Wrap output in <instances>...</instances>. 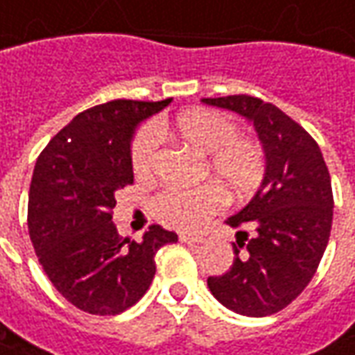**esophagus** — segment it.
<instances>
[{"mask_svg":"<svg viewBox=\"0 0 355 355\" xmlns=\"http://www.w3.org/2000/svg\"><path fill=\"white\" fill-rule=\"evenodd\" d=\"M178 239L184 243H198V241H204V236L202 234H180Z\"/></svg>","mask_w":355,"mask_h":355,"instance_id":"esophagus-1","label":"esophagus"}]
</instances>
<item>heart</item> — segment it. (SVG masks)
<instances>
[{"label": "heart", "instance_id": "b5f03b06", "mask_svg": "<svg viewBox=\"0 0 355 355\" xmlns=\"http://www.w3.org/2000/svg\"><path fill=\"white\" fill-rule=\"evenodd\" d=\"M180 139L204 157V177L214 178L222 189L248 194L261 182L265 159L261 147L239 137L236 121L216 110H189L175 121ZM159 149V129L143 128L131 145V166L137 178L151 177ZM220 192L204 184L198 189H166L149 202V212L163 226L192 230L220 208Z\"/></svg>", "mask_w": 355, "mask_h": 355}]
</instances>
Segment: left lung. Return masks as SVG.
<instances>
[{
    "label": "left lung",
    "mask_w": 355,
    "mask_h": 355,
    "mask_svg": "<svg viewBox=\"0 0 355 355\" xmlns=\"http://www.w3.org/2000/svg\"><path fill=\"white\" fill-rule=\"evenodd\" d=\"M250 121L261 141L265 173L257 192L227 224L238 232L234 263L208 277L218 302L243 316L283 311L311 283L332 227V184L316 141L277 105L253 96L202 98Z\"/></svg>",
    "instance_id": "8db88e82"
}]
</instances>
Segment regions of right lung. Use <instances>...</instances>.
<instances>
[{
	"mask_svg": "<svg viewBox=\"0 0 355 355\" xmlns=\"http://www.w3.org/2000/svg\"><path fill=\"white\" fill-rule=\"evenodd\" d=\"M173 100H114L60 129L39 155L29 189V236L55 288L100 316L128 311L147 293L155 255L177 234L151 226L141 241L121 238L112 220L116 192L133 182L135 129Z\"/></svg>",
	"mask_w": 355,
	"mask_h": 355,
	"instance_id": "add662e5",
	"label": "right lung"
}]
</instances>
